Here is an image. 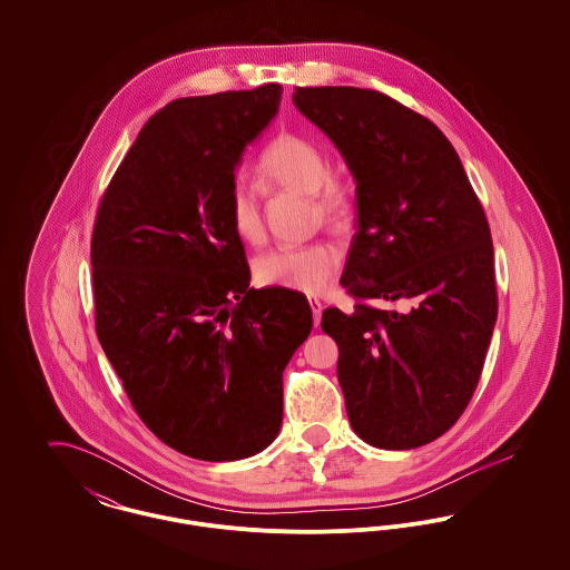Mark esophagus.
Returning a JSON list of instances; mask_svg holds the SVG:
<instances>
[{
  "label": "esophagus",
  "mask_w": 570,
  "mask_h": 570,
  "mask_svg": "<svg viewBox=\"0 0 570 570\" xmlns=\"http://www.w3.org/2000/svg\"><path fill=\"white\" fill-rule=\"evenodd\" d=\"M309 307H312V314H314V325H321V316H323L321 298L309 297Z\"/></svg>",
  "instance_id": "esophagus-1"
}]
</instances>
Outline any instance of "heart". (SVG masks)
Wrapping results in <instances>:
<instances>
[{
  "mask_svg": "<svg viewBox=\"0 0 570 570\" xmlns=\"http://www.w3.org/2000/svg\"><path fill=\"white\" fill-rule=\"evenodd\" d=\"M261 175L279 188L312 194L321 216L342 222L353 212V191L328 173L325 149L297 132L275 136L258 160ZM228 216L235 233L254 244L263 237V209L256 188L237 179L228 191ZM340 249L333 244L282 245L254 261V277L263 286L297 293H323L340 269Z\"/></svg>",
  "mask_w": 570,
  "mask_h": 570,
  "instance_id": "obj_1",
  "label": "heart"
}]
</instances>
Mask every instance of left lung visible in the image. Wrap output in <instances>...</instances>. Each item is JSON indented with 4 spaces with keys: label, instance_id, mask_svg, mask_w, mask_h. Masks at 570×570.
Listing matches in <instances>:
<instances>
[{
    "label": "left lung",
    "instance_id": "8db88e82",
    "mask_svg": "<svg viewBox=\"0 0 570 570\" xmlns=\"http://www.w3.org/2000/svg\"><path fill=\"white\" fill-rule=\"evenodd\" d=\"M293 102L356 181L340 284L361 303L326 307L321 323L340 348L354 434L386 451L423 446L455 425L483 372L498 318L488 217L428 117L358 87H297Z\"/></svg>",
    "mask_w": 570,
    "mask_h": 570
}]
</instances>
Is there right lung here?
Returning a JSON list of instances; mask_svg holds the SVG:
<instances>
[{
    "label": "right lung",
    "mask_w": 570,
    "mask_h": 570,
    "mask_svg": "<svg viewBox=\"0 0 570 570\" xmlns=\"http://www.w3.org/2000/svg\"><path fill=\"white\" fill-rule=\"evenodd\" d=\"M282 85L181 98L136 136L102 196L94 239L96 333L142 423L205 461L265 451L282 374L312 331L305 295L249 288L228 191Z\"/></svg>",
    "instance_id": "obj_1"
}]
</instances>
